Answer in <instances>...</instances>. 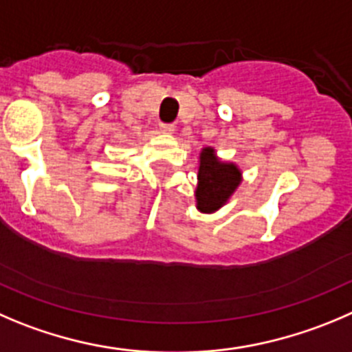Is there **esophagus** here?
<instances>
[{
  "instance_id": "obj_1",
  "label": "esophagus",
  "mask_w": 352,
  "mask_h": 352,
  "mask_svg": "<svg viewBox=\"0 0 352 352\" xmlns=\"http://www.w3.org/2000/svg\"><path fill=\"white\" fill-rule=\"evenodd\" d=\"M174 129H176L174 124H160V131L166 133V135H173Z\"/></svg>"
}]
</instances>
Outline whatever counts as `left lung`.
I'll list each match as a JSON object with an SVG mask.
<instances>
[{"mask_svg": "<svg viewBox=\"0 0 352 352\" xmlns=\"http://www.w3.org/2000/svg\"><path fill=\"white\" fill-rule=\"evenodd\" d=\"M197 179V209L210 214L221 209L239 188L242 183V170L236 164L217 159L216 150L212 146H206L200 152Z\"/></svg>", "mask_w": 352, "mask_h": 352, "instance_id": "1", "label": "left lung"}]
</instances>
